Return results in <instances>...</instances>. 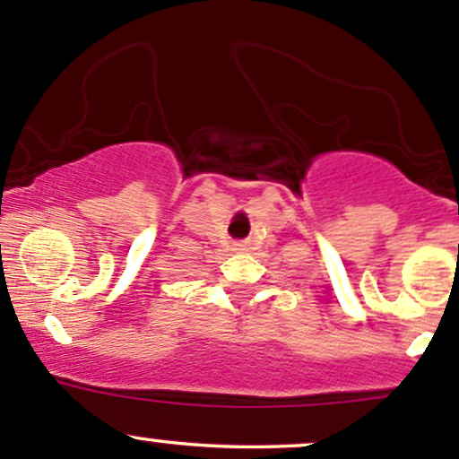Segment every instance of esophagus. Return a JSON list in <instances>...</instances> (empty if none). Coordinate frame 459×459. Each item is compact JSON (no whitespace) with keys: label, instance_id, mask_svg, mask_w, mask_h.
Segmentation results:
<instances>
[{"label":"esophagus","instance_id":"34e87169","mask_svg":"<svg viewBox=\"0 0 459 459\" xmlns=\"http://www.w3.org/2000/svg\"><path fill=\"white\" fill-rule=\"evenodd\" d=\"M248 248V241H238V244H235V250H246Z\"/></svg>","mask_w":459,"mask_h":459}]
</instances>
